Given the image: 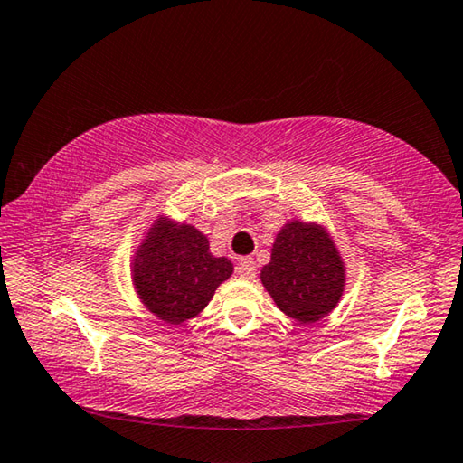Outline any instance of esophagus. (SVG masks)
<instances>
[{
	"mask_svg": "<svg viewBox=\"0 0 463 463\" xmlns=\"http://www.w3.org/2000/svg\"><path fill=\"white\" fill-rule=\"evenodd\" d=\"M257 273V267H255V260L250 257H242L239 260V267H237V275L242 277V279H253Z\"/></svg>",
	"mask_w": 463,
	"mask_h": 463,
	"instance_id": "obj_1",
	"label": "esophagus"
}]
</instances>
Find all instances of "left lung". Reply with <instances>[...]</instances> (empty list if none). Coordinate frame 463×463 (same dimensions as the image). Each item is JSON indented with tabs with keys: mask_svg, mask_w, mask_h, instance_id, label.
<instances>
[{
	"mask_svg": "<svg viewBox=\"0 0 463 463\" xmlns=\"http://www.w3.org/2000/svg\"><path fill=\"white\" fill-rule=\"evenodd\" d=\"M260 283L285 316L314 324L340 304L346 267L324 224L293 218L277 232Z\"/></svg>",
	"mask_w": 463,
	"mask_h": 463,
	"instance_id": "8db88e82",
	"label": "left lung"
}]
</instances>
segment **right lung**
Instances as JSON below:
<instances>
[{
    "label": "right lung",
    "instance_id": "1",
    "mask_svg": "<svg viewBox=\"0 0 463 463\" xmlns=\"http://www.w3.org/2000/svg\"><path fill=\"white\" fill-rule=\"evenodd\" d=\"M232 271L229 259L210 253L206 234L165 214L156 216L131 260L141 304L174 326L203 312Z\"/></svg>",
    "mask_w": 463,
    "mask_h": 463
}]
</instances>
